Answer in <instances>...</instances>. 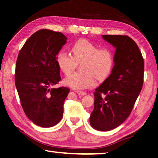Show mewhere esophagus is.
I'll return each instance as SVG.
<instances>
[{"label": "esophagus", "instance_id": "esophagus-1", "mask_svg": "<svg viewBox=\"0 0 158 158\" xmlns=\"http://www.w3.org/2000/svg\"><path fill=\"white\" fill-rule=\"evenodd\" d=\"M77 93L78 94H79V95H81V96L86 95V94H87V92H83V91H77Z\"/></svg>", "mask_w": 158, "mask_h": 158}]
</instances>
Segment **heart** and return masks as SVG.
<instances>
[{"label":"heart","instance_id":"b5f03b06","mask_svg":"<svg viewBox=\"0 0 158 158\" xmlns=\"http://www.w3.org/2000/svg\"><path fill=\"white\" fill-rule=\"evenodd\" d=\"M73 56L64 50L56 56L60 70L70 74L81 63V72H75L65 78L64 84L77 90L85 89L95 85V79L102 81L110 74L114 64V56L110 50L100 47L86 39H79L71 48Z\"/></svg>","mask_w":158,"mask_h":158}]
</instances>
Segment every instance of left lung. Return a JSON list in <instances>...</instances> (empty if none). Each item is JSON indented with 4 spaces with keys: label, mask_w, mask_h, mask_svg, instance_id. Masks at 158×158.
<instances>
[{
    "label": "left lung",
    "mask_w": 158,
    "mask_h": 158,
    "mask_svg": "<svg viewBox=\"0 0 158 158\" xmlns=\"http://www.w3.org/2000/svg\"><path fill=\"white\" fill-rule=\"evenodd\" d=\"M115 48L110 76L95 89L94 110L89 118L94 129L107 131L123 123L142 90L144 63L139 48L127 35H102Z\"/></svg>",
    "instance_id": "left-lung-1"
}]
</instances>
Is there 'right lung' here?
<instances>
[{
    "label": "right lung",
    "instance_id": "add662e5",
    "mask_svg": "<svg viewBox=\"0 0 158 158\" xmlns=\"http://www.w3.org/2000/svg\"><path fill=\"white\" fill-rule=\"evenodd\" d=\"M66 40L59 31L41 29L27 40L19 53L16 87L25 114L39 127H54L62 118L70 90L51 87L60 80L56 56Z\"/></svg>",
    "mask_w": 158,
    "mask_h": 158
}]
</instances>
